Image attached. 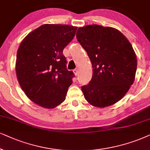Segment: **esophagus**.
Returning a JSON list of instances; mask_svg holds the SVG:
<instances>
[{"instance_id": "1", "label": "esophagus", "mask_w": 150, "mask_h": 150, "mask_svg": "<svg viewBox=\"0 0 150 150\" xmlns=\"http://www.w3.org/2000/svg\"><path fill=\"white\" fill-rule=\"evenodd\" d=\"M73 73L77 76V75H78V69H74L73 70Z\"/></svg>"}]
</instances>
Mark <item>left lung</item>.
Masks as SVG:
<instances>
[{"label": "left lung", "mask_w": 150, "mask_h": 150, "mask_svg": "<svg viewBox=\"0 0 150 150\" xmlns=\"http://www.w3.org/2000/svg\"><path fill=\"white\" fill-rule=\"evenodd\" d=\"M76 36L93 67L91 80L81 86L85 99L99 108L117 103L134 81L137 61L130 42L119 30L97 25L78 28Z\"/></svg>", "instance_id": "1"}]
</instances>
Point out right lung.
I'll return each instance as SVG.
<instances>
[{
    "label": "right lung",
    "mask_w": 150,
    "mask_h": 150,
    "mask_svg": "<svg viewBox=\"0 0 150 150\" xmlns=\"http://www.w3.org/2000/svg\"><path fill=\"white\" fill-rule=\"evenodd\" d=\"M77 27L45 24L26 36L17 52L16 71L25 95L36 104L54 108L66 99L73 72L68 71L63 50Z\"/></svg>",
    "instance_id": "right-lung-1"
}]
</instances>
